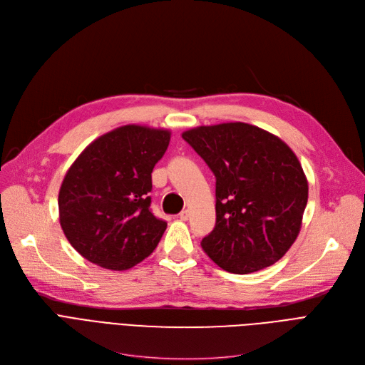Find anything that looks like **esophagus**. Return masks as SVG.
Wrapping results in <instances>:
<instances>
[{
	"instance_id": "esophagus-1",
	"label": "esophagus",
	"mask_w": 365,
	"mask_h": 365,
	"mask_svg": "<svg viewBox=\"0 0 365 365\" xmlns=\"http://www.w3.org/2000/svg\"><path fill=\"white\" fill-rule=\"evenodd\" d=\"M187 217H189L187 210H183V212L179 213V219H180V220H187Z\"/></svg>"
}]
</instances>
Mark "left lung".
I'll return each mask as SVG.
<instances>
[{
  "label": "left lung",
  "mask_w": 365,
  "mask_h": 365,
  "mask_svg": "<svg viewBox=\"0 0 365 365\" xmlns=\"http://www.w3.org/2000/svg\"><path fill=\"white\" fill-rule=\"evenodd\" d=\"M216 178V225L201 245L222 269L250 274L279 260L296 241L308 202L303 168L282 140L227 123L182 134Z\"/></svg>",
  "instance_id": "obj_1"
}]
</instances>
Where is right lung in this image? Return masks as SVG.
I'll return each instance as SVG.
<instances>
[{"label": "right lung", "instance_id": "right-lung-1", "mask_svg": "<svg viewBox=\"0 0 365 365\" xmlns=\"http://www.w3.org/2000/svg\"><path fill=\"white\" fill-rule=\"evenodd\" d=\"M170 133L125 125L88 145L68 170L59 192L61 225L83 257L124 271L158 245L167 222L152 213V176Z\"/></svg>", "mask_w": 365, "mask_h": 365}]
</instances>
